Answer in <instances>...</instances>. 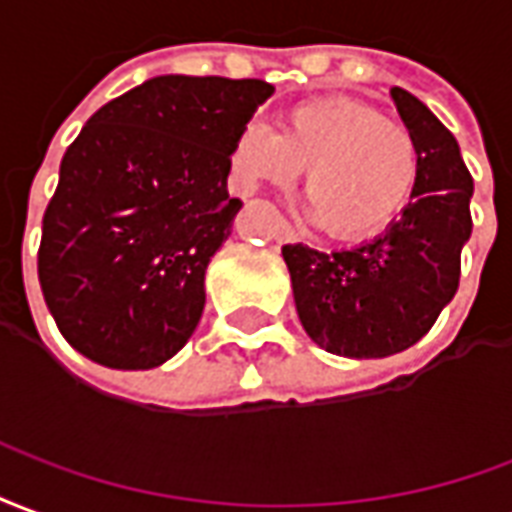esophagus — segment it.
Returning a JSON list of instances; mask_svg holds the SVG:
<instances>
[{"label":"esophagus","instance_id":"esophagus-1","mask_svg":"<svg viewBox=\"0 0 512 512\" xmlns=\"http://www.w3.org/2000/svg\"><path fill=\"white\" fill-rule=\"evenodd\" d=\"M278 242H300V237H297L286 223H281V229H278Z\"/></svg>","mask_w":512,"mask_h":512}]
</instances>
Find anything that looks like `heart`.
Instances as JSON below:
<instances>
[{"mask_svg": "<svg viewBox=\"0 0 512 512\" xmlns=\"http://www.w3.org/2000/svg\"><path fill=\"white\" fill-rule=\"evenodd\" d=\"M229 158L245 193L261 185L292 188L305 169L308 215L338 240L382 231L417 179L412 133L352 98H316L286 108L278 133L248 122Z\"/></svg>", "mask_w": 512, "mask_h": 512, "instance_id": "obj_1", "label": "heart"}]
</instances>
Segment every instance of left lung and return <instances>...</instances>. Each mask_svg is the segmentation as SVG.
I'll list each match as a JSON object with an SVG mask.
<instances>
[{
	"instance_id": "1",
	"label": "left lung",
	"mask_w": 512,
	"mask_h": 512,
	"mask_svg": "<svg viewBox=\"0 0 512 512\" xmlns=\"http://www.w3.org/2000/svg\"><path fill=\"white\" fill-rule=\"evenodd\" d=\"M417 147L412 201L387 229L354 248L283 245L302 330L330 354L379 360L414 346L455 297L461 248L472 234V177L434 111L390 89Z\"/></svg>"
}]
</instances>
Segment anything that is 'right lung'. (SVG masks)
<instances>
[{
	"label": "right lung",
	"mask_w": 512,
	"mask_h": 512,
	"mask_svg": "<svg viewBox=\"0 0 512 512\" xmlns=\"http://www.w3.org/2000/svg\"><path fill=\"white\" fill-rule=\"evenodd\" d=\"M275 87L155 76L95 111L67 147L37 275L65 341L117 371L158 368L204 311V272L242 201L231 144Z\"/></svg>",
	"instance_id": "right-lung-1"
}]
</instances>
